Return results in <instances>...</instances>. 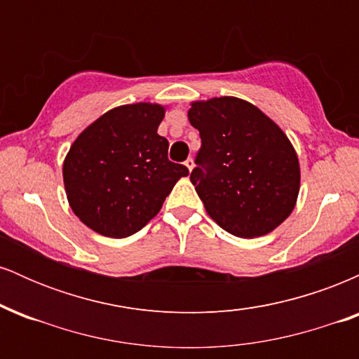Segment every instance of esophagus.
I'll return each instance as SVG.
<instances>
[{
	"label": "esophagus",
	"mask_w": 359,
	"mask_h": 359,
	"mask_svg": "<svg viewBox=\"0 0 359 359\" xmlns=\"http://www.w3.org/2000/svg\"><path fill=\"white\" fill-rule=\"evenodd\" d=\"M184 165L189 168V172H192V168H194V160H192V158H187V160H185Z\"/></svg>",
	"instance_id": "esophagus-1"
}]
</instances>
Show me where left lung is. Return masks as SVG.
<instances>
[{
    "label": "left lung",
    "instance_id": "1",
    "mask_svg": "<svg viewBox=\"0 0 359 359\" xmlns=\"http://www.w3.org/2000/svg\"><path fill=\"white\" fill-rule=\"evenodd\" d=\"M201 145L191 182L211 219L238 238H258L294 211L300 189L295 148L273 119L233 96L191 102Z\"/></svg>",
    "mask_w": 359,
    "mask_h": 359
}]
</instances>
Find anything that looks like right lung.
<instances>
[{"instance_id": "obj_1", "label": "right lung", "mask_w": 359, "mask_h": 359, "mask_svg": "<svg viewBox=\"0 0 359 359\" xmlns=\"http://www.w3.org/2000/svg\"><path fill=\"white\" fill-rule=\"evenodd\" d=\"M165 106L135 102L109 109L86 128L65 155L62 175L71 209L108 238L135 234L162 209L185 165L168 160L156 133Z\"/></svg>"}]
</instances>
